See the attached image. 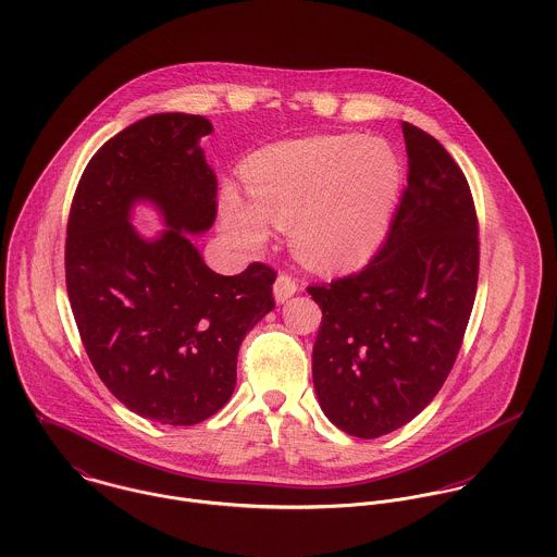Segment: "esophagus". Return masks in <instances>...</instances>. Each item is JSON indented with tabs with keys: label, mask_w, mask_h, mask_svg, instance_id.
Listing matches in <instances>:
<instances>
[{
	"label": "esophagus",
	"mask_w": 557,
	"mask_h": 557,
	"mask_svg": "<svg viewBox=\"0 0 557 557\" xmlns=\"http://www.w3.org/2000/svg\"><path fill=\"white\" fill-rule=\"evenodd\" d=\"M296 292H298V281L292 278L289 274H278V278H276V283H274V300H276L278 305H283V302H287Z\"/></svg>",
	"instance_id": "esophagus-1"
}]
</instances>
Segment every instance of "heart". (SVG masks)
<instances>
[{"instance_id":"1","label":"heart","mask_w":557,"mask_h":557,"mask_svg":"<svg viewBox=\"0 0 557 557\" xmlns=\"http://www.w3.org/2000/svg\"><path fill=\"white\" fill-rule=\"evenodd\" d=\"M252 201L236 190L221 197L227 234L257 248L268 223L289 230L300 261L323 272L367 263L391 227L400 190L393 148L360 135H325L270 146L244 164Z\"/></svg>"}]
</instances>
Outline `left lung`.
I'll list each match as a JSON object with an SVG mask.
<instances>
[{
	"label": "left lung",
	"instance_id": "obj_1",
	"mask_svg": "<svg viewBox=\"0 0 557 557\" xmlns=\"http://www.w3.org/2000/svg\"><path fill=\"white\" fill-rule=\"evenodd\" d=\"M400 128L409 173L384 246L360 272L309 287L321 309L319 405L362 440L397 431L440 393L476 298L470 184L435 137L407 122Z\"/></svg>",
	"mask_w": 557,
	"mask_h": 557
}]
</instances>
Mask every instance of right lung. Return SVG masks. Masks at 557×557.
I'll use <instances>...</instances> for the list:
<instances>
[{
  "mask_svg": "<svg viewBox=\"0 0 557 557\" xmlns=\"http://www.w3.org/2000/svg\"><path fill=\"white\" fill-rule=\"evenodd\" d=\"M210 133L188 113L117 133L87 162L66 230V289L98 377L131 411L173 426L232 398L239 345L274 309L270 265L216 274L190 238L216 219V175L199 146ZM137 202L160 210L157 239L129 223Z\"/></svg>",
  "mask_w": 557,
  "mask_h": 557,
  "instance_id": "right-lung-1",
  "label": "right lung"
}]
</instances>
